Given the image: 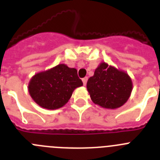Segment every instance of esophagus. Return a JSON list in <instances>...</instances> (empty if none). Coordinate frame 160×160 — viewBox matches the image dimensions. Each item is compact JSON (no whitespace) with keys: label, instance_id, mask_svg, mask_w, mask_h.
I'll use <instances>...</instances> for the list:
<instances>
[{"label":"esophagus","instance_id":"1","mask_svg":"<svg viewBox=\"0 0 160 160\" xmlns=\"http://www.w3.org/2000/svg\"><path fill=\"white\" fill-rule=\"evenodd\" d=\"M87 77H86V78H82V82H83V85H84V86H86V85H87Z\"/></svg>","mask_w":160,"mask_h":160}]
</instances>
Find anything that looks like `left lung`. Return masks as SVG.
I'll use <instances>...</instances> for the list:
<instances>
[{
	"mask_svg": "<svg viewBox=\"0 0 160 160\" xmlns=\"http://www.w3.org/2000/svg\"><path fill=\"white\" fill-rule=\"evenodd\" d=\"M132 81L126 72L102 62L88 79L87 88L93 102L107 109H116L127 102Z\"/></svg>",
	"mask_w": 160,
	"mask_h": 160,
	"instance_id": "8db88e82",
	"label": "left lung"
}]
</instances>
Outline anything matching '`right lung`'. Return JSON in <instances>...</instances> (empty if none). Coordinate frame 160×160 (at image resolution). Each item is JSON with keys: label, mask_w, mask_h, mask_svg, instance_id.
Masks as SVG:
<instances>
[{"label": "right lung", "mask_w": 160, "mask_h": 160, "mask_svg": "<svg viewBox=\"0 0 160 160\" xmlns=\"http://www.w3.org/2000/svg\"><path fill=\"white\" fill-rule=\"evenodd\" d=\"M82 85L76 69L59 64L32 76L28 89L38 105L54 110L62 107L69 101L73 90Z\"/></svg>", "instance_id": "right-lung-1"}]
</instances>
